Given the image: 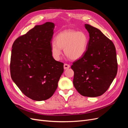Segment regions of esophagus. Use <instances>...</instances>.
I'll return each mask as SVG.
<instances>
[{"label": "esophagus", "mask_w": 128, "mask_h": 128, "mask_svg": "<svg viewBox=\"0 0 128 128\" xmlns=\"http://www.w3.org/2000/svg\"><path fill=\"white\" fill-rule=\"evenodd\" d=\"M64 69H68V68H70V65L68 64H64Z\"/></svg>", "instance_id": "34e87169"}]
</instances>
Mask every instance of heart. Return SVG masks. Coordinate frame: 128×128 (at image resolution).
Instances as JSON below:
<instances>
[{"label": "heart", "instance_id": "b5f03b06", "mask_svg": "<svg viewBox=\"0 0 128 128\" xmlns=\"http://www.w3.org/2000/svg\"><path fill=\"white\" fill-rule=\"evenodd\" d=\"M88 44V37L83 32L74 30H64L58 34L56 41L51 44V54L54 59L58 61L64 48L65 55L72 60L82 58L86 53Z\"/></svg>", "mask_w": 128, "mask_h": 128}]
</instances>
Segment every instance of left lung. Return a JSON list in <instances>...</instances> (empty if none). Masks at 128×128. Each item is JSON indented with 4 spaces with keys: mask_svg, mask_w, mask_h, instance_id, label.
Returning a JSON list of instances; mask_svg holds the SVG:
<instances>
[{
    "mask_svg": "<svg viewBox=\"0 0 128 128\" xmlns=\"http://www.w3.org/2000/svg\"><path fill=\"white\" fill-rule=\"evenodd\" d=\"M88 44L84 55L72 63L73 84L79 94L96 97L110 86L118 72V62L113 42L98 29L88 24Z\"/></svg>",
    "mask_w": 128,
    "mask_h": 128,
    "instance_id": "left-lung-1",
    "label": "left lung"
}]
</instances>
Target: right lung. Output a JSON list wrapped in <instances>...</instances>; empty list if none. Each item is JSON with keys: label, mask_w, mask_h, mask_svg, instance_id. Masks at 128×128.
Instances as JSON below:
<instances>
[{"label": "right lung", "mask_w": 128, "mask_h": 128, "mask_svg": "<svg viewBox=\"0 0 128 128\" xmlns=\"http://www.w3.org/2000/svg\"><path fill=\"white\" fill-rule=\"evenodd\" d=\"M54 28L50 22L36 26L12 45L11 78L23 94L36 101L51 97L64 72V64L51 54Z\"/></svg>", "instance_id": "obj_1"}]
</instances>
